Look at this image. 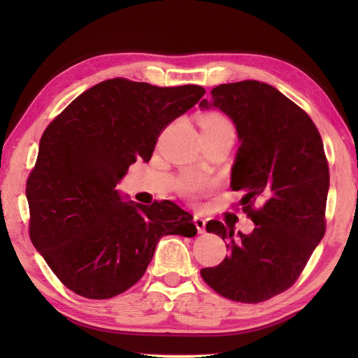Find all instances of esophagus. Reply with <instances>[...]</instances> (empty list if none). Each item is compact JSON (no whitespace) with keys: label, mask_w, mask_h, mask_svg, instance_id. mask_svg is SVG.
Returning <instances> with one entry per match:
<instances>
[{"label":"esophagus","mask_w":358,"mask_h":358,"mask_svg":"<svg viewBox=\"0 0 358 358\" xmlns=\"http://www.w3.org/2000/svg\"><path fill=\"white\" fill-rule=\"evenodd\" d=\"M194 223H195V226H196V231H199V234H204V232H206V220H204L203 217L195 215V217H194Z\"/></svg>","instance_id":"obj_1"}]
</instances>
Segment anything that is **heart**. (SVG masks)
Returning <instances> with one entry per match:
<instances>
[{"instance_id": "obj_1", "label": "heart", "mask_w": 358, "mask_h": 358, "mask_svg": "<svg viewBox=\"0 0 358 358\" xmlns=\"http://www.w3.org/2000/svg\"><path fill=\"white\" fill-rule=\"evenodd\" d=\"M200 126H201V132H212V131H224V129H232L231 123L227 121V118H224L223 115H220V113H208V115H204L200 121ZM203 181L195 178V177H189L185 180L183 183V191L186 194H194L196 191H200L203 187Z\"/></svg>"}]
</instances>
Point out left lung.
I'll use <instances>...</instances> for the list:
<instances>
[{
	"label": "left lung",
	"mask_w": 358,
	"mask_h": 358,
	"mask_svg": "<svg viewBox=\"0 0 358 358\" xmlns=\"http://www.w3.org/2000/svg\"><path fill=\"white\" fill-rule=\"evenodd\" d=\"M210 94L199 106L223 112L237 129L231 187L245 192L243 210L255 227L235 235L232 226L208 222L206 231L227 241L229 255L201 269V277L226 299L260 303L291 287L322 241L329 167L313 120L275 87L248 80ZM257 199L264 206L254 211Z\"/></svg>",
	"instance_id": "left-lung-1"
}]
</instances>
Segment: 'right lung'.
<instances>
[{
  "mask_svg": "<svg viewBox=\"0 0 358 358\" xmlns=\"http://www.w3.org/2000/svg\"><path fill=\"white\" fill-rule=\"evenodd\" d=\"M201 86L103 81L45 129L26 196L30 240L52 272L86 299H112L138 281L164 235L195 237L194 217L169 200L126 201L117 185L148 163L159 132L200 101Z\"/></svg>",
  "mask_w": 358,
  "mask_h": 358,
  "instance_id": "add662e5",
  "label": "right lung"
}]
</instances>
